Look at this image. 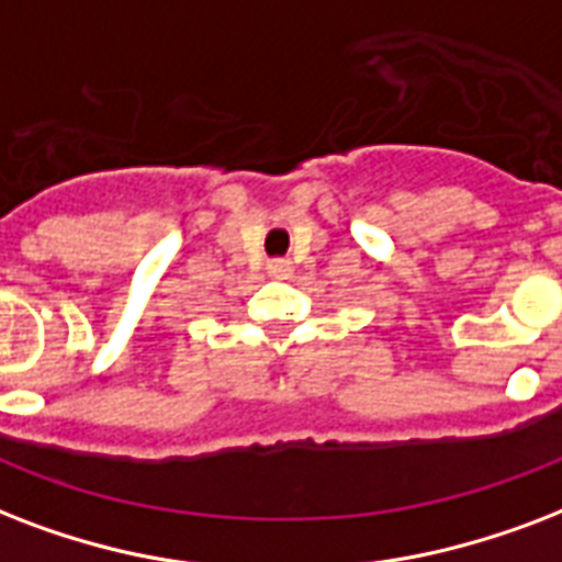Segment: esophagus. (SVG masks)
I'll use <instances>...</instances> for the list:
<instances>
[{"mask_svg": "<svg viewBox=\"0 0 562 562\" xmlns=\"http://www.w3.org/2000/svg\"><path fill=\"white\" fill-rule=\"evenodd\" d=\"M269 272H272V276H278V278H286L290 272H293V263H290L286 258L269 260Z\"/></svg>", "mask_w": 562, "mask_h": 562, "instance_id": "esophagus-1", "label": "esophagus"}]
</instances>
